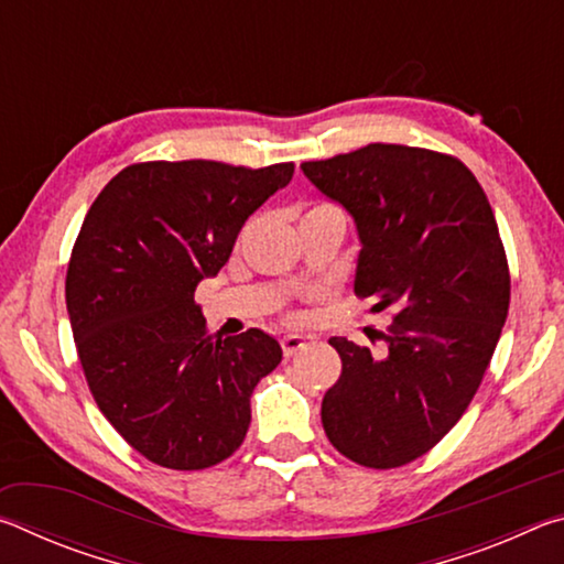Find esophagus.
I'll list each match as a JSON object with an SVG mask.
<instances>
[{
  "label": "esophagus",
  "instance_id": "esophagus-1",
  "mask_svg": "<svg viewBox=\"0 0 564 564\" xmlns=\"http://www.w3.org/2000/svg\"><path fill=\"white\" fill-rule=\"evenodd\" d=\"M281 346H283L285 356H295V352L308 346V340H305L303 336H299V333H289V336L281 338Z\"/></svg>",
  "mask_w": 564,
  "mask_h": 564
}]
</instances>
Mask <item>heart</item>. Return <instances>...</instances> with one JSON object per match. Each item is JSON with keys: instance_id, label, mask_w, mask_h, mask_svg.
I'll return each mask as SVG.
<instances>
[{"instance_id": "b5f03b06", "label": "heart", "mask_w": 564, "mask_h": 564, "mask_svg": "<svg viewBox=\"0 0 564 564\" xmlns=\"http://www.w3.org/2000/svg\"><path fill=\"white\" fill-rule=\"evenodd\" d=\"M323 206H326V204H323Z\"/></svg>"}]
</instances>
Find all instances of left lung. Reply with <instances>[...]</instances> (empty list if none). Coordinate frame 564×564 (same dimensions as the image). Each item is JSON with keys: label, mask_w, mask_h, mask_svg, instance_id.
<instances>
[{"label": "left lung", "mask_w": 564, "mask_h": 564, "mask_svg": "<svg viewBox=\"0 0 564 564\" xmlns=\"http://www.w3.org/2000/svg\"><path fill=\"white\" fill-rule=\"evenodd\" d=\"M301 169L356 224L352 289L395 313L380 350L330 338L343 370L323 431L352 463L405 465L460 420L500 340L510 273L498 221L470 169L437 151L368 144Z\"/></svg>", "instance_id": "left-lung-1"}]
</instances>
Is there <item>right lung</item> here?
<instances>
[{"label":"right lung","instance_id":"add662e5","mask_svg":"<svg viewBox=\"0 0 564 564\" xmlns=\"http://www.w3.org/2000/svg\"><path fill=\"white\" fill-rule=\"evenodd\" d=\"M291 176L293 164L147 161L84 218L66 271L76 352L101 413L151 463L204 470L243 443L248 400L283 350L259 328L212 336L194 293Z\"/></svg>","mask_w":564,"mask_h":564}]
</instances>
